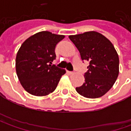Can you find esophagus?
<instances>
[{
  "label": "esophagus",
  "instance_id": "esophagus-1",
  "mask_svg": "<svg viewBox=\"0 0 131 131\" xmlns=\"http://www.w3.org/2000/svg\"><path fill=\"white\" fill-rule=\"evenodd\" d=\"M68 73H69V74H73V71H68Z\"/></svg>",
  "mask_w": 131,
  "mask_h": 131
}]
</instances>
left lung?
<instances>
[{"mask_svg": "<svg viewBox=\"0 0 131 131\" xmlns=\"http://www.w3.org/2000/svg\"><path fill=\"white\" fill-rule=\"evenodd\" d=\"M78 49L82 60L90 63L85 82L76 88L85 98H97L112 88L119 74V57L112 42L102 34L90 31L68 36Z\"/></svg>", "mask_w": 131, "mask_h": 131, "instance_id": "1", "label": "left lung"}]
</instances>
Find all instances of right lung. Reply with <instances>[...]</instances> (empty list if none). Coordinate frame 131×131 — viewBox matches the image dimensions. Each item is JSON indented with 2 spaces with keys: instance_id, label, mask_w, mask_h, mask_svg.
<instances>
[{
  "instance_id": "obj_1",
  "label": "right lung",
  "mask_w": 131,
  "mask_h": 131,
  "mask_svg": "<svg viewBox=\"0 0 131 131\" xmlns=\"http://www.w3.org/2000/svg\"><path fill=\"white\" fill-rule=\"evenodd\" d=\"M64 37L41 31L29 37L21 45L16 57V71L28 93L44 96L56 89L66 71L52 63L56 58V45Z\"/></svg>"
}]
</instances>
